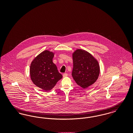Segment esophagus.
I'll use <instances>...</instances> for the list:
<instances>
[{
	"label": "esophagus",
	"mask_w": 133,
	"mask_h": 133,
	"mask_svg": "<svg viewBox=\"0 0 133 133\" xmlns=\"http://www.w3.org/2000/svg\"><path fill=\"white\" fill-rule=\"evenodd\" d=\"M68 76V74H67V73H64L63 74V77H67V76Z\"/></svg>",
	"instance_id": "1"
}]
</instances>
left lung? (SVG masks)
I'll use <instances>...</instances> for the list:
<instances>
[{"mask_svg": "<svg viewBox=\"0 0 133 133\" xmlns=\"http://www.w3.org/2000/svg\"><path fill=\"white\" fill-rule=\"evenodd\" d=\"M72 76L76 83L84 89L93 84L100 74L97 60L86 51L77 49L73 53Z\"/></svg>", "mask_w": 133, "mask_h": 133, "instance_id": "8db88e82", "label": "left lung"}]
</instances>
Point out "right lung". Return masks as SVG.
Returning <instances> with one entry per match:
<instances>
[{
    "label": "right lung",
    "mask_w": 133,
    "mask_h": 133,
    "mask_svg": "<svg viewBox=\"0 0 133 133\" xmlns=\"http://www.w3.org/2000/svg\"><path fill=\"white\" fill-rule=\"evenodd\" d=\"M54 54L45 50L32 61L30 74L33 83L44 91H50L62 78L52 60Z\"/></svg>",
    "instance_id": "obj_1"
}]
</instances>
